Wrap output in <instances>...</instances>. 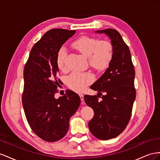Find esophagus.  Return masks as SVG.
<instances>
[{"instance_id": "34e87169", "label": "esophagus", "mask_w": 160, "mask_h": 160, "mask_svg": "<svg viewBox=\"0 0 160 160\" xmlns=\"http://www.w3.org/2000/svg\"><path fill=\"white\" fill-rule=\"evenodd\" d=\"M79 96H80V99H81V100L82 101H84V95H83V94H82V93H80L79 94ZM83 103V102H82Z\"/></svg>"}]
</instances>
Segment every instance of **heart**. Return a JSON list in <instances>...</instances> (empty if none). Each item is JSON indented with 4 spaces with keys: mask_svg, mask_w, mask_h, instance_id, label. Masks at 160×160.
<instances>
[{
    "mask_svg": "<svg viewBox=\"0 0 160 160\" xmlns=\"http://www.w3.org/2000/svg\"><path fill=\"white\" fill-rule=\"evenodd\" d=\"M72 46L82 56L88 58L89 64L94 69L102 71L107 69L112 58V45L107 41L83 36L73 42ZM67 51L61 48L57 55V65L59 69H65ZM93 80L92 75L88 72H74L68 77L67 84L76 91L82 90Z\"/></svg>",
    "mask_w": 160,
    "mask_h": 160,
    "instance_id": "heart-1",
    "label": "heart"
}]
</instances>
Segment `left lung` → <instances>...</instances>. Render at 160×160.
Returning a JSON list of instances; mask_svg holds the SVG:
<instances>
[{"label": "left lung", "instance_id": "left-lung-1", "mask_svg": "<svg viewBox=\"0 0 160 160\" xmlns=\"http://www.w3.org/2000/svg\"><path fill=\"white\" fill-rule=\"evenodd\" d=\"M110 38L112 58L108 68L90 88L97 95H85L86 104L93 109L94 115L88 122L89 129L94 137L108 140L116 138L125 130L131 116L135 99V70L131 52L120 33L112 29L96 31ZM102 100H98V94Z\"/></svg>", "mask_w": 160, "mask_h": 160}]
</instances>
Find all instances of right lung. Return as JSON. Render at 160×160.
<instances>
[{
  "mask_svg": "<svg viewBox=\"0 0 160 160\" xmlns=\"http://www.w3.org/2000/svg\"><path fill=\"white\" fill-rule=\"evenodd\" d=\"M75 33L62 29L48 31L33 45L25 66L22 101L25 116L34 133L48 142L66 135L70 118L80 104L78 94L69 90L63 97L55 98L59 84L57 55Z\"/></svg>",
  "mask_w": 160,
  "mask_h": 160,
  "instance_id": "1",
  "label": "right lung"
}]
</instances>
